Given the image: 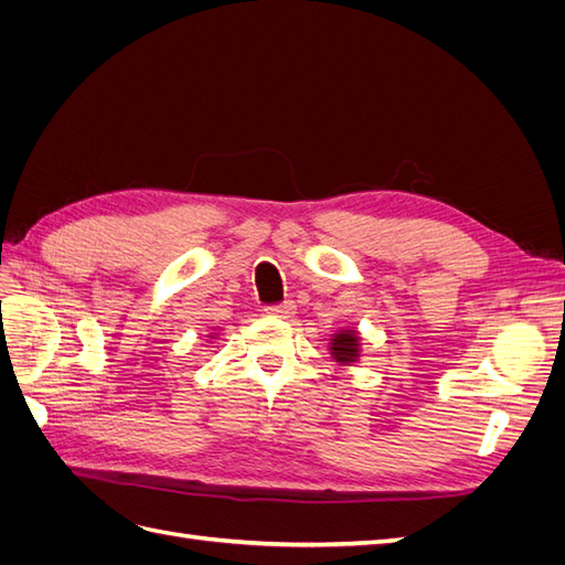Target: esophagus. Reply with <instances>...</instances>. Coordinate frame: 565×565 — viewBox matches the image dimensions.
<instances>
[{"instance_id":"esophagus-1","label":"esophagus","mask_w":565,"mask_h":565,"mask_svg":"<svg viewBox=\"0 0 565 565\" xmlns=\"http://www.w3.org/2000/svg\"><path fill=\"white\" fill-rule=\"evenodd\" d=\"M266 313L273 316V318H280V320L292 318L295 316V301H280V303L266 306Z\"/></svg>"}]
</instances>
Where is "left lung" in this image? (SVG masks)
Masks as SVG:
<instances>
[{
  "instance_id": "8db88e82",
  "label": "left lung",
  "mask_w": 565,
  "mask_h": 565,
  "mask_svg": "<svg viewBox=\"0 0 565 565\" xmlns=\"http://www.w3.org/2000/svg\"><path fill=\"white\" fill-rule=\"evenodd\" d=\"M330 353L339 365H351L361 355V337L355 330H339L330 341Z\"/></svg>"
}]
</instances>
